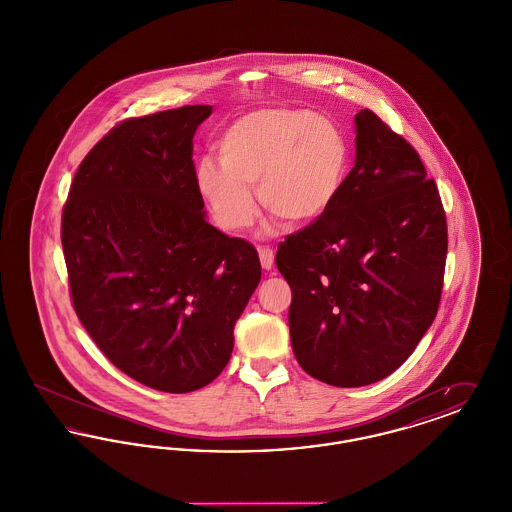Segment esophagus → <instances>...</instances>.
<instances>
[{"instance_id": "34e87169", "label": "esophagus", "mask_w": 512, "mask_h": 512, "mask_svg": "<svg viewBox=\"0 0 512 512\" xmlns=\"http://www.w3.org/2000/svg\"><path fill=\"white\" fill-rule=\"evenodd\" d=\"M259 259L265 270L274 267V251L270 247H259Z\"/></svg>"}]
</instances>
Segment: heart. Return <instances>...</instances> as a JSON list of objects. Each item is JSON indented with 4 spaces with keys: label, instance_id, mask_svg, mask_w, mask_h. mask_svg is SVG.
Segmentation results:
<instances>
[{
    "label": "heart",
    "instance_id": "obj_1",
    "mask_svg": "<svg viewBox=\"0 0 512 512\" xmlns=\"http://www.w3.org/2000/svg\"><path fill=\"white\" fill-rule=\"evenodd\" d=\"M219 163L195 167V188L226 232L247 230L261 205L292 228L324 219L351 174V146L328 115L295 107L253 109L230 122L217 140Z\"/></svg>",
    "mask_w": 512,
    "mask_h": 512
}]
</instances>
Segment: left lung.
Here are the masks:
<instances>
[{"label": "left lung", "mask_w": 512, "mask_h": 512, "mask_svg": "<svg viewBox=\"0 0 512 512\" xmlns=\"http://www.w3.org/2000/svg\"><path fill=\"white\" fill-rule=\"evenodd\" d=\"M355 167L336 207L278 247L301 368L361 388L403 365L438 313L447 222L414 147L370 109L355 115Z\"/></svg>", "instance_id": "obj_1"}]
</instances>
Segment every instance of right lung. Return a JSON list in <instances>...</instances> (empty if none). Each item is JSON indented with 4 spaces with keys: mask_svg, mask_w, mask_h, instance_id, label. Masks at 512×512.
<instances>
[{
    "mask_svg": "<svg viewBox=\"0 0 512 512\" xmlns=\"http://www.w3.org/2000/svg\"><path fill=\"white\" fill-rule=\"evenodd\" d=\"M211 113L121 122L84 157L63 209L76 315L113 365L167 393L219 376L261 280L257 249L209 224L195 188L192 140Z\"/></svg>",
    "mask_w": 512,
    "mask_h": 512,
    "instance_id": "1",
    "label": "right lung"
}]
</instances>
